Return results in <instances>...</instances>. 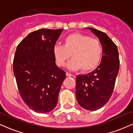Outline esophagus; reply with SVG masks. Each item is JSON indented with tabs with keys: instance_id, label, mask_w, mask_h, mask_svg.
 I'll use <instances>...</instances> for the list:
<instances>
[{
	"instance_id": "34e87169",
	"label": "esophagus",
	"mask_w": 133,
	"mask_h": 133,
	"mask_svg": "<svg viewBox=\"0 0 133 133\" xmlns=\"http://www.w3.org/2000/svg\"><path fill=\"white\" fill-rule=\"evenodd\" d=\"M66 76H68V77H72L73 75L72 74H70V73H69V72H66Z\"/></svg>"
}]
</instances>
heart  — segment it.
<instances>
[{
    "mask_svg": "<svg viewBox=\"0 0 133 133\" xmlns=\"http://www.w3.org/2000/svg\"><path fill=\"white\" fill-rule=\"evenodd\" d=\"M103 53L99 41L80 33L69 34L64 39L63 45L56 44L53 47L58 65H64L71 56L72 59L67 65L68 68L71 70L82 69L84 72L95 69L101 61Z\"/></svg>",
    "mask_w": 133,
    "mask_h": 133,
    "instance_id": "heart-1",
    "label": "heart"
}]
</instances>
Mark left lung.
Returning <instances> with one entry per match:
<instances>
[{
  "label": "left lung",
  "mask_w": 133,
  "mask_h": 133,
  "mask_svg": "<svg viewBox=\"0 0 133 133\" xmlns=\"http://www.w3.org/2000/svg\"><path fill=\"white\" fill-rule=\"evenodd\" d=\"M85 29L98 37L103 56L95 70L76 76V96L82 108L96 111L106 104L112 95L119 70V59L116 45L106 33L91 27Z\"/></svg>",
  "instance_id": "left-lung-1"
}]
</instances>
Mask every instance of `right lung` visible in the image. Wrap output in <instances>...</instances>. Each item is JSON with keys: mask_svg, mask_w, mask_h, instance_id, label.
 Listing matches in <instances>:
<instances>
[{"mask_svg": "<svg viewBox=\"0 0 133 133\" xmlns=\"http://www.w3.org/2000/svg\"><path fill=\"white\" fill-rule=\"evenodd\" d=\"M63 29H42L27 35L15 52L13 69L21 97L32 110L54 109L65 72L56 65L53 47Z\"/></svg>", "mask_w": 133, "mask_h": 133, "instance_id": "add662e5", "label": "right lung"}]
</instances>
